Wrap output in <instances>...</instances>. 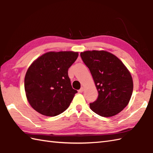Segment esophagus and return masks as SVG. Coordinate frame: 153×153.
Instances as JSON below:
<instances>
[{
    "label": "esophagus",
    "mask_w": 153,
    "mask_h": 153,
    "mask_svg": "<svg viewBox=\"0 0 153 153\" xmlns=\"http://www.w3.org/2000/svg\"><path fill=\"white\" fill-rule=\"evenodd\" d=\"M83 91H84V88H82H82H81L79 90V93H82Z\"/></svg>",
    "instance_id": "obj_1"
}]
</instances>
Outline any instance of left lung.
Listing matches in <instances>:
<instances>
[{"label": "left lung", "instance_id": "8db88e82", "mask_svg": "<svg viewBox=\"0 0 153 153\" xmlns=\"http://www.w3.org/2000/svg\"><path fill=\"white\" fill-rule=\"evenodd\" d=\"M80 56L99 93L97 100L90 103L91 109L103 117L119 113L128 105L133 92L130 71L116 56L107 51H85Z\"/></svg>", "mask_w": 153, "mask_h": 153}]
</instances>
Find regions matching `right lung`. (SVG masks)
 Wrapping results in <instances>:
<instances>
[{
	"mask_svg": "<svg viewBox=\"0 0 153 153\" xmlns=\"http://www.w3.org/2000/svg\"><path fill=\"white\" fill-rule=\"evenodd\" d=\"M79 52H49L35 59L25 76V91L30 105L40 114L55 117L69 107L77 93L71 84L68 69Z\"/></svg>",
	"mask_w": 153,
	"mask_h": 153,
	"instance_id": "right-lung-1",
	"label": "right lung"
}]
</instances>
